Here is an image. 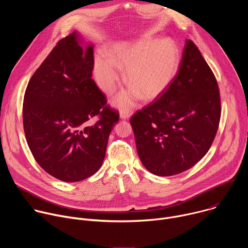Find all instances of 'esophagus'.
I'll return each instance as SVG.
<instances>
[{"label":"esophagus","mask_w":248,"mask_h":248,"mask_svg":"<svg viewBox=\"0 0 248 248\" xmlns=\"http://www.w3.org/2000/svg\"><path fill=\"white\" fill-rule=\"evenodd\" d=\"M133 114V111L131 109H123L121 111V119L123 120H128Z\"/></svg>","instance_id":"obj_1"}]
</instances>
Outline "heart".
Returning <instances> with one entry per match:
<instances>
[{
	"mask_svg": "<svg viewBox=\"0 0 248 248\" xmlns=\"http://www.w3.org/2000/svg\"><path fill=\"white\" fill-rule=\"evenodd\" d=\"M179 66L180 50L172 40L146 38L115 45L109 57L98 55L94 74L100 88L110 95L120 81L119 68L125 69L124 81L130 88L114 100L117 107L124 108L140 96L150 101L162 95L176 77Z\"/></svg>",
	"mask_w": 248,
	"mask_h": 248,
	"instance_id": "b5f03b06",
	"label": "heart"
}]
</instances>
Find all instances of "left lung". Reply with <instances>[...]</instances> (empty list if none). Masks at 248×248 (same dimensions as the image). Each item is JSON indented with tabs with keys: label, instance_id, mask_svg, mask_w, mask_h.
I'll list each match as a JSON object with an SVG mask.
<instances>
[{
	"label": "left lung",
	"instance_id": "obj_1",
	"mask_svg": "<svg viewBox=\"0 0 248 248\" xmlns=\"http://www.w3.org/2000/svg\"><path fill=\"white\" fill-rule=\"evenodd\" d=\"M220 118L216 78L196 45L186 40L171 84L130 118L141 163L161 176L190 169L213 143Z\"/></svg>",
	"mask_w": 248,
	"mask_h": 248
}]
</instances>
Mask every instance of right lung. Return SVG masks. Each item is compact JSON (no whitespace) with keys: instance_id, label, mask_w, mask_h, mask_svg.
Here are the masks:
<instances>
[{"instance_id":"obj_1","label":"right lung","mask_w":248,"mask_h":248,"mask_svg":"<svg viewBox=\"0 0 248 248\" xmlns=\"http://www.w3.org/2000/svg\"><path fill=\"white\" fill-rule=\"evenodd\" d=\"M77 32L60 40L30 78L22 108L29 149L54 178L76 183L102 166L120 114L92 78L93 46Z\"/></svg>"}]
</instances>
